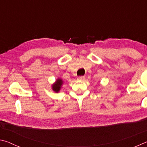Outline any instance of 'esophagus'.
Returning <instances> with one entry per match:
<instances>
[{"mask_svg": "<svg viewBox=\"0 0 147 147\" xmlns=\"http://www.w3.org/2000/svg\"><path fill=\"white\" fill-rule=\"evenodd\" d=\"M77 79L78 80H84V79H85V76H78Z\"/></svg>", "mask_w": 147, "mask_h": 147, "instance_id": "esophagus-1", "label": "esophagus"}]
</instances>
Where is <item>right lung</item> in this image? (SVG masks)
Wrapping results in <instances>:
<instances>
[{
    "label": "right lung",
    "mask_w": 147,
    "mask_h": 147,
    "mask_svg": "<svg viewBox=\"0 0 147 147\" xmlns=\"http://www.w3.org/2000/svg\"><path fill=\"white\" fill-rule=\"evenodd\" d=\"M62 84H63V81H62L61 79L57 80L56 83L53 85V90L55 92H56V93H58V92L59 91V89H60V88H61Z\"/></svg>",
    "instance_id": "obj_1"
}]
</instances>
